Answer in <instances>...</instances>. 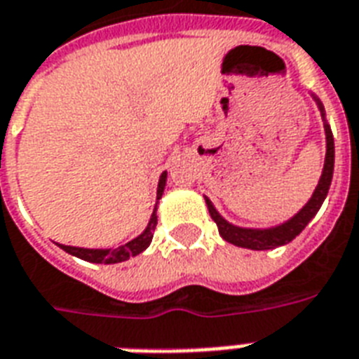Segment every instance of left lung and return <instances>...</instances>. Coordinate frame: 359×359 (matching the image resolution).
Listing matches in <instances>:
<instances>
[{"mask_svg": "<svg viewBox=\"0 0 359 359\" xmlns=\"http://www.w3.org/2000/svg\"><path fill=\"white\" fill-rule=\"evenodd\" d=\"M313 100L316 101V105L320 109L322 120H324V131H325V160H324V169H322V177H320L318 184L314 188L313 196L309 199L307 203L303 205V209H299L292 218H288L286 222L278 224V226H271V228H241L235 224L228 222L224 218L216 207L212 205L207 196H205V203L209 207L210 218L215 220L218 226V233L222 235L224 241H228L231 245L241 246V248H250V250H271V248H277V246L288 245L290 241H294L297 235L305 229L311 220H313L316 212L320 210L322 203H324L325 196L330 191L333 179V165H335V144H333V133L332 128L325 120V111L322 101L314 94Z\"/></svg>", "mask_w": 359, "mask_h": 359, "instance_id": "left-lung-1", "label": "left lung"}]
</instances>
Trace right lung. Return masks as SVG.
I'll return each mask as SVG.
<instances>
[{"label":"right lung","mask_w":359,"mask_h":359,"mask_svg":"<svg viewBox=\"0 0 359 359\" xmlns=\"http://www.w3.org/2000/svg\"><path fill=\"white\" fill-rule=\"evenodd\" d=\"M165 182H168V171L161 173L160 182H158V191H156V199H161V196H163ZM156 210H158V203L154 205L152 216H150V220L149 224H147V228H144L143 233L137 235L135 239H131L130 243H126V245L116 246V248H81V246L67 245L58 246L67 254H71V256L84 259V262H90V264H120V262H126V259L133 258V256H137V254H141L143 250L149 248V245L152 243V237H154L156 224H158Z\"/></svg>","instance_id":"obj_1"}]
</instances>
